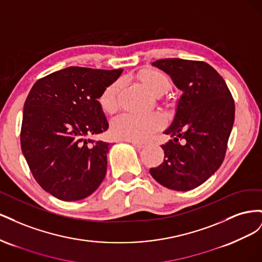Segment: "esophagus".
I'll return each instance as SVG.
<instances>
[{
	"mask_svg": "<svg viewBox=\"0 0 262 262\" xmlns=\"http://www.w3.org/2000/svg\"><path fill=\"white\" fill-rule=\"evenodd\" d=\"M130 143H131L133 146H136L137 148H143V147L146 145V143H143V142H136V141H131Z\"/></svg>",
	"mask_w": 262,
	"mask_h": 262,
	"instance_id": "34e87169",
	"label": "esophagus"
}]
</instances>
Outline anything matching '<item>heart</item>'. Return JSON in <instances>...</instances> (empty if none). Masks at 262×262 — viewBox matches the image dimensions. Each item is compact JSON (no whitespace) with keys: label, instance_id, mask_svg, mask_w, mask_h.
<instances>
[{"label":"heart","instance_id":"heart-1","mask_svg":"<svg viewBox=\"0 0 262 262\" xmlns=\"http://www.w3.org/2000/svg\"><path fill=\"white\" fill-rule=\"evenodd\" d=\"M138 80L153 95H162L169 89V78L164 72L156 69L141 70ZM119 90L120 84L115 82L102 91L98 98L102 112L108 115L115 114L119 108ZM164 125V118L157 113L122 114L113 119L112 133L117 139L142 142Z\"/></svg>","mask_w":262,"mask_h":262}]
</instances>
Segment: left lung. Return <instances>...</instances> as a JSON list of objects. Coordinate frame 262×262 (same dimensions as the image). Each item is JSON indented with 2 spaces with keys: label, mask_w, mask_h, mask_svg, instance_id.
Masks as SVG:
<instances>
[{
  "label": "left lung",
  "mask_w": 262,
  "mask_h": 262,
  "mask_svg": "<svg viewBox=\"0 0 262 262\" xmlns=\"http://www.w3.org/2000/svg\"><path fill=\"white\" fill-rule=\"evenodd\" d=\"M153 66L169 74L184 94L164 132L173 140L162 145L164 162L149 172L166 188L188 191L207 181L223 163L235 119L234 99L223 77L203 61L162 59Z\"/></svg>",
  "instance_id": "8db88e82"
}]
</instances>
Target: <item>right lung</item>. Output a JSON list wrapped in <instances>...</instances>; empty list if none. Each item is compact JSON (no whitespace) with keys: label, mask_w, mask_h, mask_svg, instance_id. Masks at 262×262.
Segmentation results:
<instances>
[{"label":"right lung","mask_w":262,"mask_h":262,"mask_svg":"<svg viewBox=\"0 0 262 262\" xmlns=\"http://www.w3.org/2000/svg\"><path fill=\"white\" fill-rule=\"evenodd\" d=\"M122 69L70 67L38 80L23 112L20 146L34 178L63 201L91 195L107 172V142L90 139L108 129L98 98Z\"/></svg>","instance_id":"add662e5"}]
</instances>
